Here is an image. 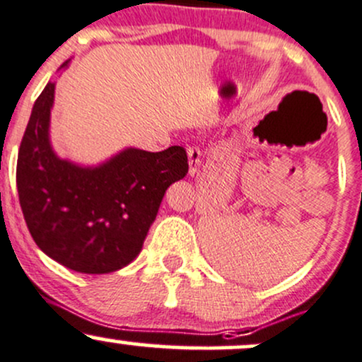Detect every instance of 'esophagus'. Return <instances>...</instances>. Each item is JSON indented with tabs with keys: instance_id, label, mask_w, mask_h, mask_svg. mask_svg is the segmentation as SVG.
Returning a JSON list of instances; mask_svg holds the SVG:
<instances>
[{
	"instance_id": "esophagus-1",
	"label": "esophagus",
	"mask_w": 362,
	"mask_h": 362,
	"mask_svg": "<svg viewBox=\"0 0 362 362\" xmlns=\"http://www.w3.org/2000/svg\"><path fill=\"white\" fill-rule=\"evenodd\" d=\"M187 156H189V173L196 175L197 170H199L201 161H202V154L199 148H187Z\"/></svg>"
}]
</instances>
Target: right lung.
<instances>
[{
  "mask_svg": "<svg viewBox=\"0 0 362 362\" xmlns=\"http://www.w3.org/2000/svg\"><path fill=\"white\" fill-rule=\"evenodd\" d=\"M53 101L49 82L18 151L17 189L27 228L46 256L74 272H117L141 252L166 189L187 175V153L182 146L160 153L127 148L99 166L62 160L49 142Z\"/></svg>",
  "mask_w": 362,
  "mask_h": 362,
  "instance_id": "obj_1",
  "label": "right lung"
}]
</instances>
